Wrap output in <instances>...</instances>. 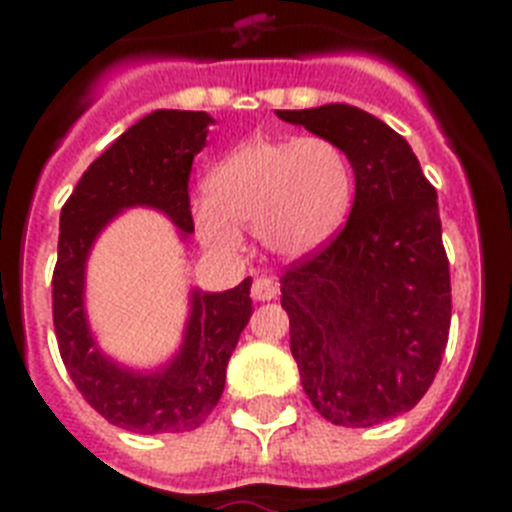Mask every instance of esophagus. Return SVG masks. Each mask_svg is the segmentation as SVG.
I'll use <instances>...</instances> for the list:
<instances>
[{
	"instance_id": "obj_1",
	"label": "esophagus",
	"mask_w": 512,
	"mask_h": 512,
	"mask_svg": "<svg viewBox=\"0 0 512 512\" xmlns=\"http://www.w3.org/2000/svg\"><path fill=\"white\" fill-rule=\"evenodd\" d=\"M277 292H279L277 282H274V279H269V277H259L251 287V297H253V300H259V302L274 300V297H277Z\"/></svg>"
}]
</instances>
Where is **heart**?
Segmentation results:
<instances>
[{"mask_svg":"<svg viewBox=\"0 0 512 512\" xmlns=\"http://www.w3.org/2000/svg\"><path fill=\"white\" fill-rule=\"evenodd\" d=\"M348 205L351 166L336 143L253 138L215 166L194 228L212 251H238L241 230H256L271 253L300 259L338 233Z\"/></svg>","mask_w":512,"mask_h":512,"instance_id":"heart-1","label":"heart"}]
</instances>
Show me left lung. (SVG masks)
Returning a JSON list of instances; mask_svg holds the SVG:
<instances>
[{
	"instance_id": "left-lung-1",
	"label": "left lung",
	"mask_w": 512,
	"mask_h": 512,
	"mask_svg": "<svg viewBox=\"0 0 512 512\" xmlns=\"http://www.w3.org/2000/svg\"><path fill=\"white\" fill-rule=\"evenodd\" d=\"M351 161L354 205L333 241L289 264L282 307L302 390L320 415L369 428L433 384L451 325L436 189L408 140L348 104L277 110Z\"/></svg>"
}]
</instances>
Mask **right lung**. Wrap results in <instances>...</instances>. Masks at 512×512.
<instances>
[{"label": "right lung", "mask_w": 512, "mask_h": 512, "mask_svg": "<svg viewBox=\"0 0 512 512\" xmlns=\"http://www.w3.org/2000/svg\"><path fill=\"white\" fill-rule=\"evenodd\" d=\"M212 122L207 112H151L84 171L61 210L53 325L63 366L104 420L143 436L194 431L212 413L230 354L253 312L251 277L228 292L194 289L179 354L164 369L143 374L117 366L94 343L84 315V266L94 238L125 207H156L184 235L192 233L189 174Z\"/></svg>", "instance_id": "obj_1"}]
</instances>
